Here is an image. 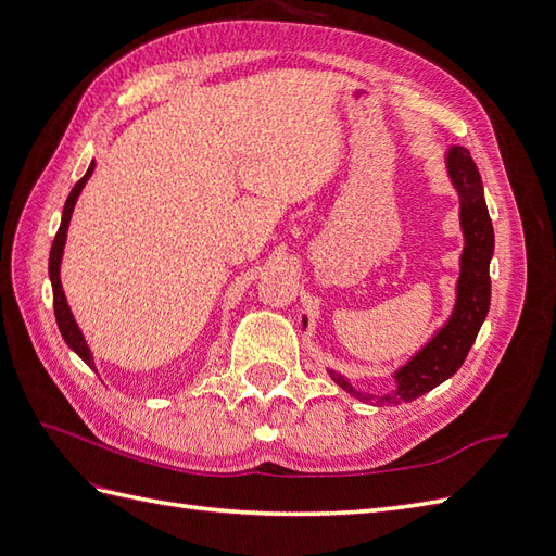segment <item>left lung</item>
<instances>
[{"mask_svg": "<svg viewBox=\"0 0 556 556\" xmlns=\"http://www.w3.org/2000/svg\"><path fill=\"white\" fill-rule=\"evenodd\" d=\"M447 176L459 194V223L464 231L462 271L457 280V301L447 323L431 336V341L415 352V357L394 374L396 390L382 396L359 392L341 374L329 371L331 380L348 394L371 403V406H396L431 392L459 371L470 345L490 311L492 280L490 262L494 255V227L486 211L482 178L470 153L462 146H452L445 155ZM306 327V317H304Z\"/></svg>", "mask_w": 556, "mask_h": 556, "instance_id": "1", "label": "left lung"}]
</instances>
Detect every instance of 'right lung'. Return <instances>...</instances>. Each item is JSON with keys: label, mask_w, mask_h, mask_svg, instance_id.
Here are the masks:
<instances>
[{"label": "right lung", "mask_w": 556, "mask_h": 556, "mask_svg": "<svg viewBox=\"0 0 556 556\" xmlns=\"http://www.w3.org/2000/svg\"><path fill=\"white\" fill-rule=\"evenodd\" d=\"M94 172V162L88 166L86 176H83L76 185L74 190L70 192V197H66V204H64V211H62V223H60V229L55 233V241H53V248H50V260H48V276H50V285H53V308H55V319H58V327H60V333L62 339L66 341V345H70L76 355L86 362L88 366H94V359H92V352L86 343V339H83V333L76 325V319L70 311V304H66V296H64V290H62V282H60V264H62V252H64V243H66V229H70V223H72V213H74V206H76V199L83 190V185L88 182V178L92 176Z\"/></svg>", "instance_id": "1"}]
</instances>
